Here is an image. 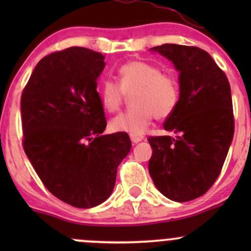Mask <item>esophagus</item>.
Wrapping results in <instances>:
<instances>
[{"label": "esophagus", "instance_id": "1", "mask_svg": "<svg viewBox=\"0 0 251 251\" xmlns=\"http://www.w3.org/2000/svg\"><path fill=\"white\" fill-rule=\"evenodd\" d=\"M130 138L131 141H132V143H138V142L144 140L143 136H138V135H130Z\"/></svg>", "mask_w": 251, "mask_h": 251}]
</instances>
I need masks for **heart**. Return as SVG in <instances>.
<instances>
[{"label": "heart", "instance_id": "b5f03b06", "mask_svg": "<svg viewBox=\"0 0 251 251\" xmlns=\"http://www.w3.org/2000/svg\"><path fill=\"white\" fill-rule=\"evenodd\" d=\"M125 95H131V109L115 116L110 128L116 132L142 135L153 118L164 120L177 108L179 85L177 78L160 68L142 60H130L118 70V82L107 80L100 88V104L108 113L121 108Z\"/></svg>", "mask_w": 251, "mask_h": 251}]
</instances>
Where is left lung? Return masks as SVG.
<instances>
[{
  "label": "left lung",
  "instance_id": "8db88e82",
  "mask_svg": "<svg viewBox=\"0 0 251 251\" xmlns=\"http://www.w3.org/2000/svg\"><path fill=\"white\" fill-rule=\"evenodd\" d=\"M179 72V100L164 123L171 136H151L148 169L156 188L174 201L206 193L222 170L234 135L231 86L206 50L165 44L151 48Z\"/></svg>",
  "mask_w": 251,
  "mask_h": 251
}]
</instances>
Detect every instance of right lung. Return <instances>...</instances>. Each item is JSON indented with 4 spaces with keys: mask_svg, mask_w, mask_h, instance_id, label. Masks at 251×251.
I'll list each match as a JSON object with an SVG mask.
<instances>
[{
    "mask_svg": "<svg viewBox=\"0 0 251 251\" xmlns=\"http://www.w3.org/2000/svg\"><path fill=\"white\" fill-rule=\"evenodd\" d=\"M104 55L70 47L42 58L22 93L23 147L45 187L81 209L107 201L131 149L126 132L107 127L97 92Z\"/></svg>",
    "mask_w": 251,
    "mask_h": 251,
    "instance_id": "1",
    "label": "right lung"
}]
</instances>
